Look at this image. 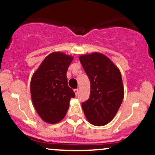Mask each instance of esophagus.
Wrapping results in <instances>:
<instances>
[{
    "mask_svg": "<svg viewBox=\"0 0 155 155\" xmlns=\"http://www.w3.org/2000/svg\"><path fill=\"white\" fill-rule=\"evenodd\" d=\"M78 91H79V90H78V89H74V94H75V95H76V96H78Z\"/></svg>",
    "mask_w": 155,
    "mask_h": 155,
    "instance_id": "1",
    "label": "esophagus"
}]
</instances>
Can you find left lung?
Here are the masks:
<instances>
[{
	"label": "left lung",
	"instance_id": "8db88e82",
	"mask_svg": "<svg viewBox=\"0 0 155 155\" xmlns=\"http://www.w3.org/2000/svg\"><path fill=\"white\" fill-rule=\"evenodd\" d=\"M79 60L90 81V96L81 105L84 114L91 124L104 126L114 118L124 100L120 71L102 53L83 54Z\"/></svg>",
	"mask_w": 155,
	"mask_h": 155
}]
</instances>
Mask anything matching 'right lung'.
<instances>
[{"label": "right lung", "mask_w": 155, "mask_h": 155, "mask_svg": "<svg viewBox=\"0 0 155 155\" xmlns=\"http://www.w3.org/2000/svg\"><path fill=\"white\" fill-rule=\"evenodd\" d=\"M72 56L55 51L46 56L31 79L33 105L43 120L54 124L64 119L74 92L68 86V68Z\"/></svg>", "instance_id": "right-lung-1"}]
</instances>
